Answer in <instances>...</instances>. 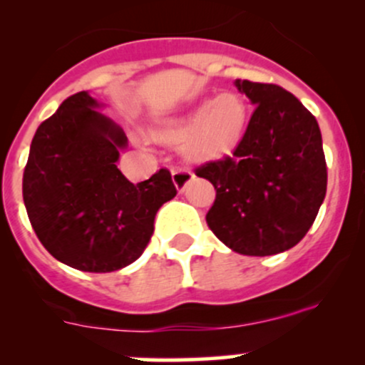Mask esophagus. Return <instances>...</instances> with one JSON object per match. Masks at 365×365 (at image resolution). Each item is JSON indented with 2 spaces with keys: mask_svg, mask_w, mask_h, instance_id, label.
<instances>
[{
  "mask_svg": "<svg viewBox=\"0 0 365 365\" xmlns=\"http://www.w3.org/2000/svg\"><path fill=\"white\" fill-rule=\"evenodd\" d=\"M171 176H173V183H175V187L180 190V192H182V190H185V187L189 185V182L192 180L194 175L189 171V169L176 168V169H173Z\"/></svg>",
  "mask_w": 365,
  "mask_h": 365,
  "instance_id": "34e87169",
  "label": "esophagus"
}]
</instances>
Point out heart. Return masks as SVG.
Wrapping results in <instances>:
<instances>
[{
    "label": "heart",
    "mask_w": 365,
    "mask_h": 365,
    "mask_svg": "<svg viewBox=\"0 0 365 365\" xmlns=\"http://www.w3.org/2000/svg\"><path fill=\"white\" fill-rule=\"evenodd\" d=\"M245 121L247 106L240 95L220 93L165 120L153 128V135L168 145L182 143L189 159H210L226 153L240 139Z\"/></svg>",
    "instance_id": "obj_1"
}]
</instances>
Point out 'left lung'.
Listing matches in <instances>:
<instances>
[{"mask_svg":"<svg viewBox=\"0 0 365 365\" xmlns=\"http://www.w3.org/2000/svg\"><path fill=\"white\" fill-rule=\"evenodd\" d=\"M235 86L256 108L233 153L196 169L217 190L206 222L231 251L272 256L295 247L325 200L322 132L284 88L245 79Z\"/></svg>","mask_w":365,"mask_h":365,"instance_id":"left-lung-1","label":"left lung"}]
</instances>
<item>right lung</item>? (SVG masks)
Segmentation results:
<instances>
[{
    "instance_id": "1",
    "label": "right lung",
    "mask_w": 365,
    "mask_h": 365,
    "mask_svg": "<svg viewBox=\"0 0 365 365\" xmlns=\"http://www.w3.org/2000/svg\"><path fill=\"white\" fill-rule=\"evenodd\" d=\"M88 91L61 102L36 128L23 197L36 237L58 261L106 274L134 263L148 245L159 208L176 196L168 169L128 182L116 162L128 141Z\"/></svg>"
}]
</instances>
